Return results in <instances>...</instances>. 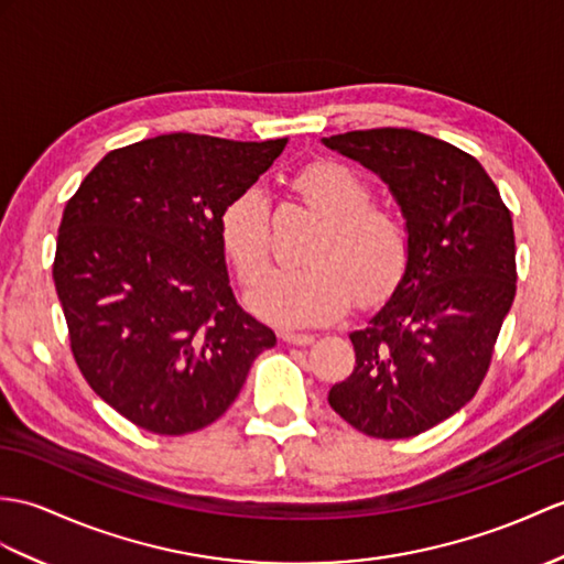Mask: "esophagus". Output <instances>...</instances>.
Returning <instances> with one entry per match:
<instances>
[{"mask_svg": "<svg viewBox=\"0 0 564 564\" xmlns=\"http://www.w3.org/2000/svg\"><path fill=\"white\" fill-rule=\"evenodd\" d=\"M281 338L285 344H293V346H310L314 341L312 334H295V332H283Z\"/></svg>", "mask_w": 564, "mask_h": 564, "instance_id": "34e87169", "label": "esophagus"}]
</instances>
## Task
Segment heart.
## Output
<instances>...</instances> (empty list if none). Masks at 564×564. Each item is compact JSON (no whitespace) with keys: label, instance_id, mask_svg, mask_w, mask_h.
<instances>
[{"label":"heart","instance_id":"1","mask_svg":"<svg viewBox=\"0 0 564 564\" xmlns=\"http://www.w3.org/2000/svg\"><path fill=\"white\" fill-rule=\"evenodd\" d=\"M307 212L322 218L305 250L310 264L271 269L247 293L257 317L283 326L329 324L358 293L362 305L384 300L409 267L411 242L394 208L375 204L372 187L358 170L336 161H314L293 177ZM216 232L223 257L242 283L269 264L271 208L254 185L220 206Z\"/></svg>","mask_w":564,"mask_h":564}]
</instances>
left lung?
I'll list each match as a JSON object with an SVG mask.
<instances>
[{"instance_id": "obj_1", "label": "left lung", "mask_w": 564, "mask_h": 564, "mask_svg": "<svg viewBox=\"0 0 564 564\" xmlns=\"http://www.w3.org/2000/svg\"><path fill=\"white\" fill-rule=\"evenodd\" d=\"M382 177L411 257L394 293L350 334L356 368L329 391L348 425L403 440L474 399L517 293L512 214L474 155L413 129L322 139Z\"/></svg>"}]
</instances>
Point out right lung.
I'll return each mask as SVG.
<instances>
[{"mask_svg": "<svg viewBox=\"0 0 564 564\" xmlns=\"http://www.w3.org/2000/svg\"><path fill=\"white\" fill-rule=\"evenodd\" d=\"M285 143L143 139L105 155L67 202L52 279L74 360L134 425L155 435L212 425L276 346L232 295L216 218Z\"/></svg>", "mask_w": 564, "mask_h": 564, "instance_id": "add662e5", "label": "right lung"}]
</instances>
